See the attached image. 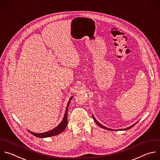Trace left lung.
Returning a JSON list of instances; mask_svg holds the SVG:
<instances>
[{
    "instance_id": "left-lung-1",
    "label": "left lung",
    "mask_w": 160,
    "mask_h": 160,
    "mask_svg": "<svg viewBox=\"0 0 160 160\" xmlns=\"http://www.w3.org/2000/svg\"><path fill=\"white\" fill-rule=\"evenodd\" d=\"M92 117H93V120H94V121H95V122H96V123H97V124H98V126H100V128H103V129H107V130H109V131H111V130H112V129H109V128H106V127H105V126H103V125H102V124H100V123H99V122H98V121H97V120H96V119H95V118H94V116H93V115H92ZM137 122H136V123H137ZM136 123H135V124H133V125H132V126H130V127H129V128H125V129H121V130H125V131H126V130H128V129H131V128H132V127H133V126H134V125H135V124H136Z\"/></svg>"
}]
</instances>
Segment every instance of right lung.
<instances>
[{"label": "right lung", "instance_id": "right-lung-1", "mask_svg": "<svg viewBox=\"0 0 160 160\" xmlns=\"http://www.w3.org/2000/svg\"><path fill=\"white\" fill-rule=\"evenodd\" d=\"M72 98H73V97H71V98H70V100L68 102V104H67V109H66V111H65V113L63 119L61 123L57 127H56L55 128H54L51 131H49L48 132H43V133H34V132H32L29 131V132L36 137L42 138H48V137H50V136H56V135H58V134L62 133L65 129V128L67 126V124H68V121H67L68 109L69 103L70 102V100L72 99Z\"/></svg>", "mask_w": 160, "mask_h": 160}]
</instances>
